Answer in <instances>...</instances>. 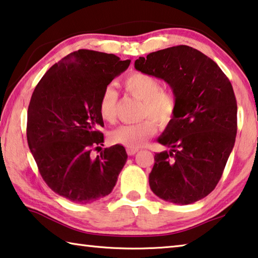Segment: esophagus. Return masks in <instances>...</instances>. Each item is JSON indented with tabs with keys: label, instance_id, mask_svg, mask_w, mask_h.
Instances as JSON below:
<instances>
[{
	"label": "esophagus",
	"instance_id": "obj_1",
	"mask_svg": "<svg viewBox=\"0 0 258 258\" xmlns=\"http://www.w3.org/2000/svg\"><path fill=\"white\" fill-rule=\"evenodd\" d=\"M138 150L139 149H137V148H127V149H126V151H127V154L130 155V156H133L134 154H137Z\"/></svg>",
	"mask_w": 258,
	"mask_h": 258
}]
</instances>
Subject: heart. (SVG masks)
<instances>
[{"mask_svg": "<svg viewBox=\"0 0 258 258\" xmlns=\"http://www.w3.org/2000/svg\"><path fill=\"white\" fill-rule=\"evenodd\" d=\"M125 91L130 95L142 101L140 116H149L136 124L121 125L110 133L112 144L121 145L127 148H139L156 132V124L166 126L172 121L177 112V99L170 91L162 89L157 78L144 72H132L122 81ZM118 94L112 86L102 89L97 109L100 117L105 122L116 121V108Z\"/></svg>", "mask_w": 258, "mask_h": 258, "instance_id": "obj_1", "label": "heart"}]
</instances>
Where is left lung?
Returning <instances> with one entry per match:
<instances>
[{"label":"left lung","instance_id":"obj_1","mask_svg":"<svg viewBox=\"0 0 258 258\" xmlns=\"http://www.w3.org/2000/svg\"><path fill=\"white\" fill-rule=\"evenodd\" d=\"M134 68L164 80L177 99V112L157 140L170 150L155 155L151 190L182 206L206 198L235 142L238 107L230 80L211 58L182 44L139 57Z\"/></svg>","mask_w":258,"mask_h":258}]
</instances>
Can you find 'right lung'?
I'll use <instances>...</instances> for the list:
<instances>
[{"instance_id": "add662e5", "label": "right lung", "mask_w": 258, "mask_h": 258, "mask_svg": "<svg viewBox=\"0 0 258 258\" xmlns=\"http://www.w3.org/2000/svg\"><path fill=\"white\" fill-rule=\"evenodd\" d=\"M130 59L79 49L52 65L36 85L27 110V144L49 188L75 203H91L111 193L127 154L105 148L97 103L102 89L124 72Z\"/></svg>"}]
</instances>
